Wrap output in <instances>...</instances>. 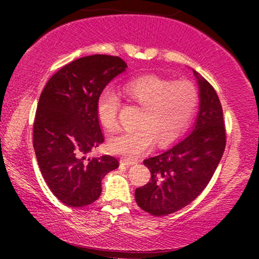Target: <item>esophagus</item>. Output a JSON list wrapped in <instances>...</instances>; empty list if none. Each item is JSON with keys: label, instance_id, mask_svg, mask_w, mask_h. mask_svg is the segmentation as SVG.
<instances>
[{"label": "esophagus", "instance_id": "esophagus-1", "mask_svg": "<svg viewBox=\"0 0 259 259\" xmlns=\"http://www.w3.org/2000/svg\"><path fill=\"white\" fill-rule=\"evenodd\" d=\"M134 164H136V162L126 160V159H121V160H120V165H122V166H132Z\"/></svg>", "mask_w": 259, "mask_h": 259}]
</instances>
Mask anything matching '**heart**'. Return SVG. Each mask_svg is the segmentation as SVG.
Listing matches in <instances>:
<instances>
[{
	"label": "heart",
	"instance_id": "heart-1",
	"mask_svg": "<svg viewBox=\"0 0 259 259\" xmlns=\"http://www.w3.org/2000/svg\"><path fill=\"white\" fill-rule=\"evenodd\" d=\"M121 94L141 107L134 131H127L108 141L112 153L126 160H136L150 151L153 143L164 147L185 133L198 106V91L186 80L172 81L145 75L127 81ZM120 99L111 90L102 91L97 99V114L101 126L113 131L118 123Z\"/></svg>",
	"mask_w": 259,
	"mask_h": 259
}]
</instances>
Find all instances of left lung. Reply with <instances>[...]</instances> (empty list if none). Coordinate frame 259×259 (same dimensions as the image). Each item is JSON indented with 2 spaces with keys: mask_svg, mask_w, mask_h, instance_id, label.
I'll return each mask as SVG.
<instances>
[{
  "mask_svg": "<svg viewBox=\"0 0 259 259\" xmlns=\"http://www.w3.org/2000/svg\"><path fill=\"white\" fill-rule=\"evenodd\" d=\"M199 87V112L187 137L144 160L151 182L136 190V201L162 217L185 207L207 186L225 150L223 109L214 88L193 70Z\"/></svg>",
  "mask_w": 259,
  "mask_h": 259,
  "instance_id": "1",
  "label": "left lung"
}]
</instances>
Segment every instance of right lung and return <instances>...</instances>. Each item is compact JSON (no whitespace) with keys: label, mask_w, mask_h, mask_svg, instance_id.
I'll return each mask as SVG.
<instances>
[{"label":"right lung","mask_w":259,"mask_h":259,"mask_svg":"<svg viewBox=\"0 0 259 259\" xmlns=\"http://www.w3.org/2000/svg\"><path fill=\"white\" fill-rule=\"evenodd\" d=\"M126 68L118 56H84L56 72L40 95L33 131L35 154L48 187L67 206L94 203L101 194V180L119 167L111 155L87 154L104 143L97 114L99 94Z\"/></svg>","instance_id":"obj_1"}]
</instances>
